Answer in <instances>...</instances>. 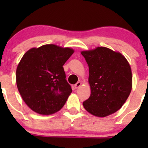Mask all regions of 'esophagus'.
<instances>
[{
	"instance_id": "obj_1",
	"label": "esophagus",
	"mask_w": 148,
	"mask_h": 148,
	"mask_svg": "<svg viewBox=\"0 0 148 148\" xmlns=\"http://www.w3.org/2000/svg\"><path fill=\"white\" fill-rule=\"evenodd\" d=\"M81 86H82V83H81L80 82H78L75 85V88L77 89L78 88H79Z\"/></svg>"
}]
</instances>
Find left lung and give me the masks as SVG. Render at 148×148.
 I'll list each match as a JSON object with an SVG mask.
<instances>
[{"instance_id": "1", "label": "left lung", "mask_w": 148, "mask_h": 148, "mask_svg": "<svg viewBox=\"0 0 148 148\" xmlns=\"http://www.w3.org/2000/svg\"><path fill=\"white\" fill-rule=\"evenodd\" d=\"M89 66L91 94L83 102L92 115L105 117L118 111L132 89V73L122 54L106 47L81 52Z\"/></svg>"}]
</instances>
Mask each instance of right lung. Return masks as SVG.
I'll return each mask as SVG.
<instances>
[{"label":"right lung","instance_id":"obj_1","mask_svg":"<svg viewBox=\"0 0 148 148\" xmlns=\"http://www.w3.org/2000/svg\"><path fill=\"white\" fill-rule=\"evenodd\" d=\"M74 50L55 44L32 48L24 54L16 71V83L27 106L40 114L59 111L72 92L63 66Z\"/></svg>","mask_w":148,"mask_h":148}]
</instances>
